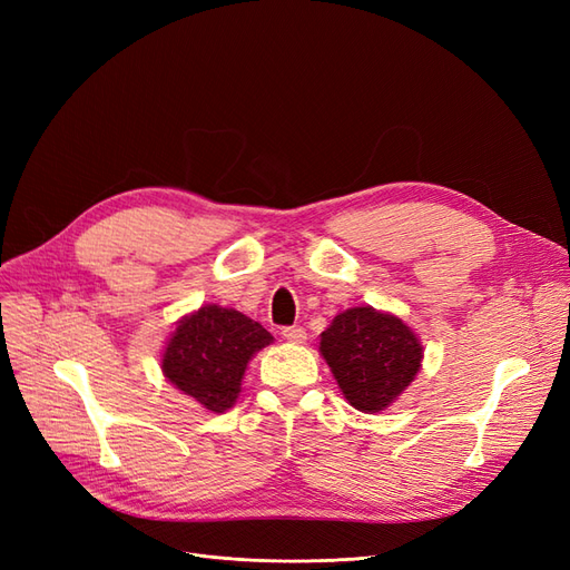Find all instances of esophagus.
Wrapping results in <instances>:
<instances>
[{
	"instance_id": "1",
	"label": "esophagus",
	"mask_w": 570,
	"mask_h": 570,
	"mask_svg": "<svg viewBox=\"0 0 570 570\" xmlns=\"http://www.w3.org/2000/svg\"><path fill=\"white\" fill-rule=\"evenodd\" d=\"M287 342H295V344H302L306 340V331L302 325H289V327H283L281 333Z\"/></svg>"
}]
</instances>
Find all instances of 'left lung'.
<instances>
[{
    "label": "left lung",
    "instance_id": "left-lung-1",
    "mask_svg": "<svg viewBox=\"0 0 570 570\" xmlns=\"http://www.w3.org/2000/svg\"><path fill=\"white\" fill-rule=\"evenodd\" d=\"M325 364L354 409L385 411L421 371L423 344L392 314L354 306L333 318L321 333Z\"/></svg>",
    "mask_w": 570,
    "mask_h": 570
}]
</instances>
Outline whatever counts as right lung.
<instances>
[{"instance_id": "obj_1", "label": "right lung", "mask_w": 570, "mask_h": 570, "mask_svg": "<svg viewBox=\"0 0 570 570\" xmlns=\"http://www.w3.org/2000/svg\"><path fill=\"white\" fill-rule=\"evenodd\" d=\"M271 342L273 335L262 323L235 308L204 304L178 321L161 371L183 394L223 413L237 400L249 358Z\"/></svg>"}]
</instances>
